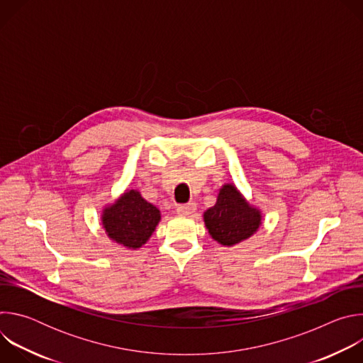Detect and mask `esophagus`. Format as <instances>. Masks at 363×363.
I'll use <instances>...</instances> for the list:
<instances>
[{"label": "esophagus", "mask_w": 363, "mask_h": 363, "mask_svg": "<svg viewBox=\"0 0 363 363\" xmlns=\"http://www.w3.org/2000/svg\"><path fill=\"white\" fill-rule=\"evenodd\" d=\"M195 210H196V203H195L194 201L177 206V213H178L179 216H185V217L192 216V214L195 213Z\"/></svg>", "instance_id": "34e87169"}]
</instances>
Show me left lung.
<instances>
[{"mask_svg": "<svg viewBox=\"0 0 363 363\" xmlns=\"http://www.w3.org/2000/svg\"><path fill=\"white\" fill-rule=\"evenodd\" d=\"M202 217L211 238L224 247H233L248 240L263 224L262 210L248 202L231 182H225L218 189L216 205L206 210Z\"/></svg>", "mask_w": 363, "mask_h": 363, "instance_id": "left-lung-1", "label": "left lung"}]
</instances>
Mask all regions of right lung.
Returning a JSON list of instances; mask_svg holds the SVG:
<instances>
[{
  "label": "right lung",
  "instance_id": "right-lung-1",
  "mask_svg": "<svg viewBox=\"0 0 363 363\" xmlns=\"http://www.w3.org/2000/svg\"><path fill=\"white\" fill-rule=\"evenodd\" d=\"M101 228L109 240L128 250H139L161 221V211L138 189H125L113 202L103 206Z\"/></svg>",
  "mask_w": 363,
  "mask_h": 363
}]
</instances>
